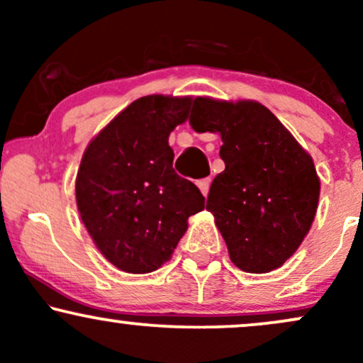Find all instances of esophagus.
Wrapping results in <instances>:
<instances>
[{"label":"esophagus","mask_w":363,"mask_h":363,"mask_svg":"<svg viewBox=\"0 0 363 363\" xmlns=\"http://www.w3.org/2000/svg\"><path fill=\"white\" fill-rule=\"evenodd\" d=\"M210 179H201V181H198L196 182V184H198V187H199V191H201L203 193V196H206L208 194V191H210Z\"/></svg>","instance_id":"obj_1"}]
</instances>
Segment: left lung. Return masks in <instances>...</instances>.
I'll list each match as a JSON object with an SVG mask.
<instances>
[{
  "label": "left lung",
  "instance_id": "left-lung-1",
  "mask_svg": "<svg viewBox=\"0 0 363 363\" xmlns=\"http://www.w3.org/2000/svg\"><path fill=\"white\" fill-rule=\"evenodd\" d=\"M189 123L222 136L225 170L211 182L206 210L230 261L247 273L280 268L309 234L318 210L312 157L259 102L196 97Z\"/></svg>",
  "mask_w": 363,
  "mask_h": 363
}]
</instances>
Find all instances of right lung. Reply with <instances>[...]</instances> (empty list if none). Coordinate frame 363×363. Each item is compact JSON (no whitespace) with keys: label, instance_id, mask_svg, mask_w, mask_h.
Returning <instances> with one entry per match:
<instances>
[{"label":"right lung","instance_id":"right-lung-1","mask_svg":"<svg viewBox=\"0 0 363 363\" xmlns=\"http://www.w3.org/2000/svg\"><path fill=\"white\" fill-rule=\"evenodd\" d=\"M191 97L147 95L131 102L90 141L77 174V206L97 249L126 273L170 259L187 218L205 208L193 182L177 176L169 135Z\"/></svg>","mask_w":363,"mask_h":363}]
</instances>
